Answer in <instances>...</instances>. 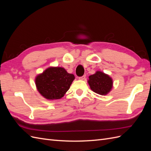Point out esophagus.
I'll return each mask as SVG.
<instances>
[{"label": "esophagus", "mask_w": 151, "mask_h": 151, "mask_svg": "<svg viewBox=\"0 0 151 151\" xmlns=\"http://www.w3.org/2000/svg\"><path fill=\"white\" fill-rule=\"evenodd\" d=\"M85 78H86V75H84V76H83L82 77H79V79H80V80H84V79H85Z\"/></svg>", "instance_id": "esophagus-1"}]
</instances>
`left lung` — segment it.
Here are the masks:
<instances>
[{
    "mask_svg": "<svg viewBox=\"0 0 151 151\" xmlns=\"http://www.w3.org/2000/svg\"><path fill=\"white\" fill-rule=\"evenodd\" d=\"M88 83L91 89L100 95H106L110 92L113 87V80L108 75L97 71L89 77Z\"/></svg>",
    "mask_w": 151,
    "mask_h": 151,
    "instance_id": "obj_1",
    "label": "left lung"
}]
</instances>
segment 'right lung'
<instances>
[{
    "mask_svg": "<svg viewBox=\"0 0 151 151\" xmlns=\"http://www.w3.org/2000/svg\"><path fill=\"white\" fill-rule=\"evenodd\" d=\"M74 79V76L68 73L65 68L51 67L36 76L35 84L38 92L45 98L58 99L69 89Z\"/></svg>",
    "mask_w": 151,
    "mask_h": 151,
    "instance_id": "obj_1",
    "label": "right lung"
}]
</instances>
